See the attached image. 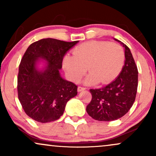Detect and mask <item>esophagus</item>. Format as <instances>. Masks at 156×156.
Masks as SVG:
<instances>
[{"label":"esophagus","mask_w":156,"mask_h":156,"mask_svg":"<svg viewBox=\"0 0 156 156\" xmlns=\"http://www.w3.org/2000/svg\"><path fill=\"white\" fill-rule=\"evenodd\" d=\"M85 88L84 87H78V92H81V91H83L85 90Z\"/></svg>","instance_id":"1"}]
</instances>
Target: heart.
Returning <instances> with one entry per match:
<instances>
[{
  "instance_id": "obj_1",
  "label": "heart",
  "mask_w": 156,
  "mask_h": 156,
  "mask_svg": "<svg viewBox=\"0 0 156 156\" xmlns=\"http://www.w3.org/2000/svg\"><path fill=\"white\" fill-rule=\"evenodd\" d=\"M73 55H67L63 61V67L68 78L78 82L89 72L84 83L94 84L98 82L106 84L119 76L125 60L121 46L105 41H90L73 50Z\"/></svg>"
}]
</instances>
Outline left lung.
<instances>
[{"mask_svg": "<svg viewBox=\"0 0 156 156\" xmlns=\"http://www.w3.org/2000/svg\"><path fill=\"white\" fill-rule=\"evenodd\" d=\"M125 48V64L119 76L101 89H90L92 98L87 112L98 121H113L128 113L133 105L138 87V69L129 48L117 39Z\"/></svg>", "mask_w": 156, "mask_h": 156, "instance_id": "left-lung-1", "label": "left lung"}]
</instances>
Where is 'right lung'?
<instances>
[{
  "label": "right lung",
  "mask_w": 156,
  "mask_h": 156,
  "mask_svg": "<svg viewBox=\"0 0 156 156\" xmlns=\"http://www.w3.org/2000/svg\"><path fill=\"white\" fill-rule=\"evenodd\" d=\"M78 42L42 39L32 43L23 55L17 77L18 98L26 114L35 121L59 119L67 102L78 94V87L59 73L64 56ZM41 60L46 62L39 69Z\"/></svg>",
  "instance_id": "1"
}]
</instances>
